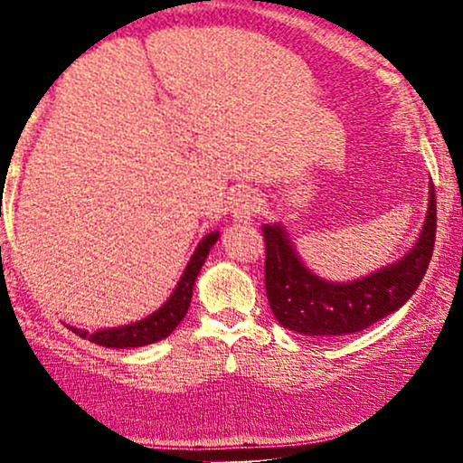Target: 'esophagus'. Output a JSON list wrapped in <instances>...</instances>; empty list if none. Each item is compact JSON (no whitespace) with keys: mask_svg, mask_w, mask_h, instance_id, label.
Masks as SVG:
<instances>
[{"mask_svg":"<svg viewBox=\"0 0 463 463\" xmlns=\"http://www.w3.org/2000/svg\"><path fill=\"white\" fill-rule=\"evenodd\" d=\"M259 213V198L252 194V191H239L235 202H232V217L237 222H252Z\"/></svg>","mask_w":463,"mask_h":463,"instance_id":"1","label":"esophagus"}]
</instances>
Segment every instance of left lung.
I'll list each match as a JSON object with an SVG mask.
<instances>
[{"label":"left lung","instance_id":"1","mask_svg":"<svg viewBox=\"0 0 463 463\" xmlns=\"http://www.w3.org/2000/svg\"><path fill=\"white\" fill-rule=\"evenodd\" d=\"M435 187L422 231L405 257L348 283H333L313 274L296 252L280 224H265V291L280 326L311 337H339L364 331L401 309L416 294L433 257Z\"/></svg>","mask_w":463,"mask_h":463}]
</instances>
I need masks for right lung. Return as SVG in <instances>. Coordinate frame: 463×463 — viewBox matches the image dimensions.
Returning <instances> with one entry per match:
<instances>
[{
	"mask_svg": "<svg viewBox=\"0 0 463 463\" xmlns=\"http://www.w3.org/2000/svg\"><path fill=\"white\" fill-rule=\"evenodd\" d=\"M220 239V232H209L206 237H202V241L195 248V252L191 254L187 268H184L183 276H180L176 289L172 291L167 300L158 307L156 311L150 313L147 317H143L139 322L124 324V326L115 328H99V331L89 333L84 328L69 326V331H73L80 337L89 339V342L99 344L106 348H137V346H147V344H156L161 339L167 337L174 328L183 322V317L187 316L191 296H194V285L198 279L202 265H204L206 257H209L211 248L215 246V241Z\"/></svg>",
	"mask_w": 463,
	"mask_h": 463,
	"instance_id": "add662e5",
	"label": "right lung"
}]
</instances>
